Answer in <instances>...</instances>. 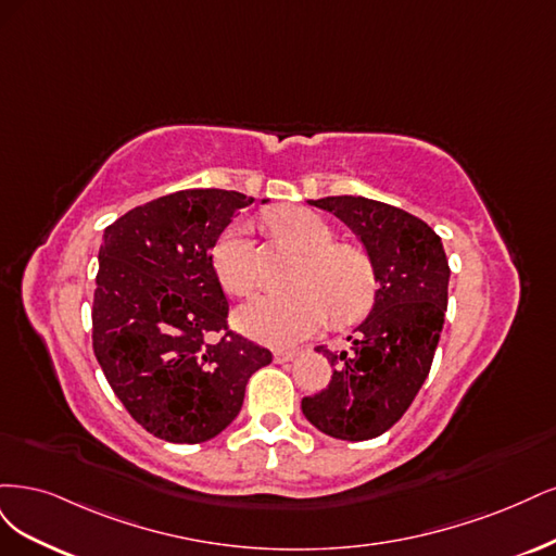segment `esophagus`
I'll use <instances>...</instances> for the list:
<instances>
[{
	"mask_svg": "<svg viewBox=\"0 0 556 556\" xmlns=\"http://www.w3.org/2000/svg\"><path fill=\"white\" fill-rule=\"evenodd\" d=\"M298 355V351H286V349H277L275 351V363H291L293 361V357Z\"/></svg>",
	"mask_w": 556,
	"mask_h": 556,
	"instance_id": "obj_1",
	"label": "esophagus"
}]
</instances>
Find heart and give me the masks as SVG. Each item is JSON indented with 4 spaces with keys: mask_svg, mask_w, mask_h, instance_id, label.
<instances>
[{
    "mask_svg": "<svg viewBox=\"0 0 556 556\" xmlns=\"http://www.w3.org/2000/svg\"><path fill=\"white\" fill-rule=\"evenodd\" d=\"M267 226L302 249L304 256L293 275L295 289L263 293L238 312L247 334L273 346H289L314 334L328 320V312L337 324H349L371 307V261L351 244H334V230L320 214L307 207H277L267 214ZM212 265L228 293L244 298L256 289V254L247 224L224 228L212 247Z\"/></svg>",
    "mask_w": 556,
    "mask_h": 556,
    "instance_id": "1",
    "label": "heart"
}]
</instances>
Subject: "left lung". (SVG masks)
I'll return each instance as SVG.
<instances>
[{"mask_svg":"<svg viewBox=\"0 0 556 556\" xmlns=\"http://www.w3.org/2000/svg\"><path fill=\"white\" fill-rule=\"evenodd\" d=\"M332 212L357 238L374 265V309L332 353L328 388L302 400V414L320 432L367 441L395 425L422 388L443 328L451 267L441 238L422 219L363 195L309 201Z\"/></svg>","mask_w":556,"mask_h":556,"instance_id":"obj_1","label":"left lung"}]
</instances>
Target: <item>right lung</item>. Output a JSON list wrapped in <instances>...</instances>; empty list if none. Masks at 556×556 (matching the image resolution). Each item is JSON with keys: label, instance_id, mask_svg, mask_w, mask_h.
Segmentation results:
<instances>
[{"label": "right lung", "instance_id": "add662e5", "mask_svg": "<svg viewBox=\"0 0 556 556\" xmlns=\"http://www.w3.org/2000/svg\"><path fill=\"white\" fill-rule=\"evenodd\" d=\"M252 203L238 191L185 189L103 232L94 355L129 416L164 441L217 437L240 414L252 374L273 363L270 351L230 330L212 265L214 242Z\"/></svg>", "mask_w": 556, "mask_h": 556}]
</instances>
